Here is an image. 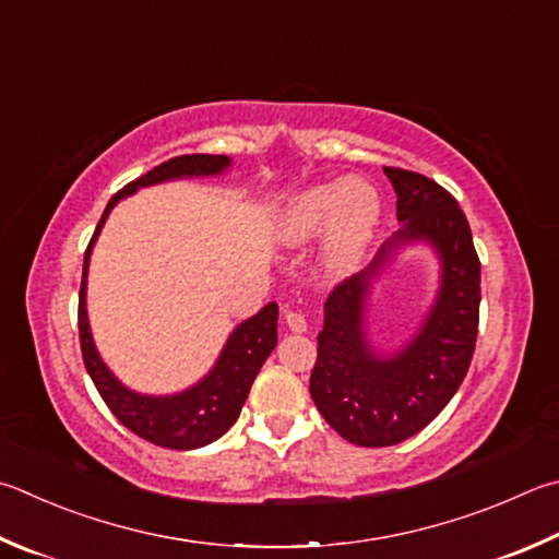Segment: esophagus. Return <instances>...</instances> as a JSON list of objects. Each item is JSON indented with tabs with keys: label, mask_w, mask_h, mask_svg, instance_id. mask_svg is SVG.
Returning a JSON list of instances; mask_svg holds the SVG:
<instances>
[{
	"label": "esophagus",
	"mask_w": 559,
	"mask_h": 559,
	"mask_svg": "<svg viewBox=\"0 0 559 559\" xmlns=\"http://www.w3.org/2000/svg\"><path fill=\"white\" fill-rule=\"evenodd\" d=\"M286 324H288V330H290V332H296V334L308 332V320H306V314L298 312V310H286Z\"/></svg>",
	"instance_id": "esophagus-1"
}]
</instances>
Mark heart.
Instances as JSON below:
<instances>
[{
  "label": "heart",
  "mask_w": 559,
  "mask_h": 559,
  "mask_svg": "<svg viewBox=\"0 0 559 559\" xmlns=\"http://www.w3.org/2000/svg\"><path fill=\"white\" fill-rule=\"evenodd\" d=\"M381 215L377 186L364 178H337L290 198L276 222V237L286 247H302L324 234L318 269L324 278L342 281L361 266Z\"/></svg>",
  "instance_id": "b5f03b06"
}]
</instances>
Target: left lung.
I'll return each instance as SVG.
<instances>
[{
	"label": "left lung",
	"mask_w": 559,
	"mask_h": 559,
	"mask_svg": "<svg viewBox=\"0 0 559 559\" xmlns=\"http://www.w3.org/2000/svg\"><path fill=\"white\" fill-rule=\"evenodd\" d=\"M401 229L377 259L332 290L318 334L310 395L322 418L359 448H391L438 418L469 369L479 328V257L456 200L438 182L383 168ZM425 243L441 263L439 293L412 337L395 350L370 342L372 286L405 247Z\"/></svg>",
	"instance_id": "obj_1"
}]
</instances>
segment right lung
<instances>
[{
    "label": "right lung",
    "mask_w": 559,
    "mask_h": 559,
    "mask_svg": "<svg viewBox=\"0 0 559 559\" xmlns=\"http://www.w3.org/2000/svg\"><path fill=\"white\" fill-rule=\"evenodd\" d=\"M231 168L229 156L212 154H192L170 158L166 164L148 170L146 176L121 188L115 198L107 202L103 219L97 222V229L90 247L85 251L83 263V286H80V347L90 379L97 385L99 395L107 403V408L117 415V420L129 428L139 438L158 444L168 450H198L205 444L219 440L231 425L237 423L241 405L251 391V383L257 379L263 361L276 349L278 342V306L269 302L249 320L239 322L222 347L219 357L212 364V369L188 389L166 395L139 393L121 383L111 369L99 357L95 347L93 330L87 320V269L93 247L103 231L109 212L115 210L119 200L134 195L136 190L170 182L180 178H212L222 176Z\"/></svg>",
    "instance_id": "1"
}]
</instances>
